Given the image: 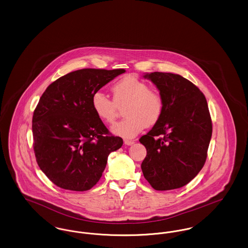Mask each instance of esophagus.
Segmentation results:
<instances>
[{"instance_id":"1","label":"esophagus","mask_w":248,"mask_h":248,"mask_svg":"<svg viewBox=\"0 0 248 248\" xmlns=\"http://www.w3.org/2000/svg\"><path fill=\"white\" fill-rule=\"evenodd\" d=\"M134 143H135L134 140H124V144L127 145V146H131V145H133Z\"/></svg>"}]
</instances>
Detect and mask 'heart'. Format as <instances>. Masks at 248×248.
I'll return each mask as SVG.
<instances>
[{
  "label": "heart",
  "instance_id": "obj_1",
  "mask_svg": "<svg viewBox=\"0 0 248 248\" xmlns=\"http://www.w3.org/2000/svg\"><path fill=\"white\" fill-rule=\"evenodd\" d=\"M113 100L101 91L94 92L91 104L100 121L111 124L117 114V106L124 107L125 118L111 126L112 134L124 139H132L146 126H153L164 111V99L148 83L134 76H125L112 85Z\"/></svg>",
  "mask_w": 248,
  "mask_h": 248
}]
</instances>
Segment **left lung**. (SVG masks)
I'll return each instance as SVG.
<instances>
[{
  "label": "left lung",
  "mask_w": 248,
  "mask_h": 248,
  "mask_svg": "<svg viewBox=\"0 0 248 248\" xmlns=\"http://www.w3.org/2000/svg\"><path fill=\"white\" fill-rule=\"evenodd\" d=\"M164 99L160 120L140 141L147 150L144 177L156 190L178 189L198 175L205 163L212 121L205 96L184 77L170 72L143 76Z\"/></svg>",
  "instance_id": "left-lung-1"
}]
</instances>
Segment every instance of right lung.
Instances as JSON below:
<instances>
[{"mask_svg": "<svg viewBox=\"0 0 248 248\" xmlns=\"http://www.w3.org/2000/svg\"><path fill=\"white\" fill-rule=\"evenodd\" d=\"M125 70L83 69L51 83L42 94L32 117L37 164L61 189L84 191L102 176L110 153L123 140L110 136L96 117L94 92Z\"/></svg>", "mask_w": 248, "mask_h": 248, "instance_id": "add662e5", "label": "right lung"}]
</instances>
